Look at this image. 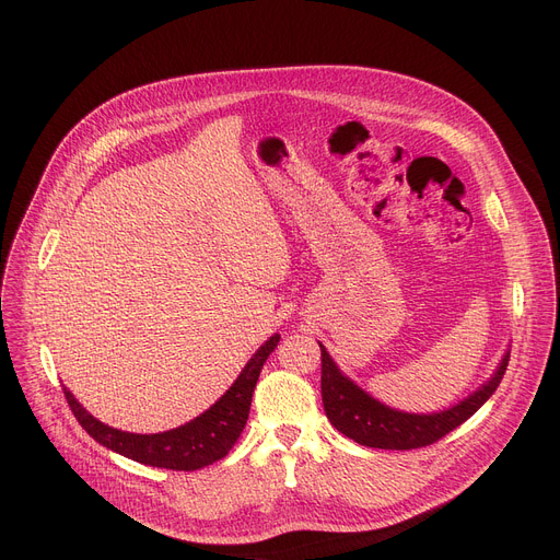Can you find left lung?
<instances>
[{"label":"left lung","mask_w":560,"mask_h":560,"mask_svg":"<svg viewBox=\"0 0 560 560\" xmlns=\"http://www.w3.org/2000/svg\"><path fill=\"white\" fill-rule=\"evenodd\" d=\"M322 349V404L329 422L347 438L359 445L374 450H418L438 443L450 431L460 427L465 420L472 418L477 410L490 399V395L502 384L504 372L509 368L511 354L504 357L502 365L494 372L483 388L469 395L458 406L443 410L433 416H410L399 413L384 404H378L365 395L359 386L351 384L347 376L340 374L327 349Z\"/></svg>","instance_id":"obj_1"}]
</instances>
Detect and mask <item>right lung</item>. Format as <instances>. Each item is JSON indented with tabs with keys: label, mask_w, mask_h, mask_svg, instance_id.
Instances as JSON below:
<instances>
[{
	"label": "right lung",
	"mask_w": 560,
	"mask_h": 560,
	"mask_svg": "<svg viewBox=\"0 0 560 560\" xmlns=\"http://www.w3.org/2000/svg\"><path fill=\"white\" fill-rule=\"evenodd\" d=\"M279 340L281 336H272L265 342L256 351L254 359L245 365L241 376L235 378V384L222 395V399H218L209 410H206V413H201L199 418L179 429H172L165 433L140 435L110 429L88 413V410L72 397L70 390L63 388V393L77 422L85 429L88 435L95 438L100 445L142 465L192 472V469L206 467L224 458L233 450V445L238 443L249 418L252 395L260 368L268 361Z\"/></svg>",
	"instance_id": "right-lung-1"
}]
</instances>
